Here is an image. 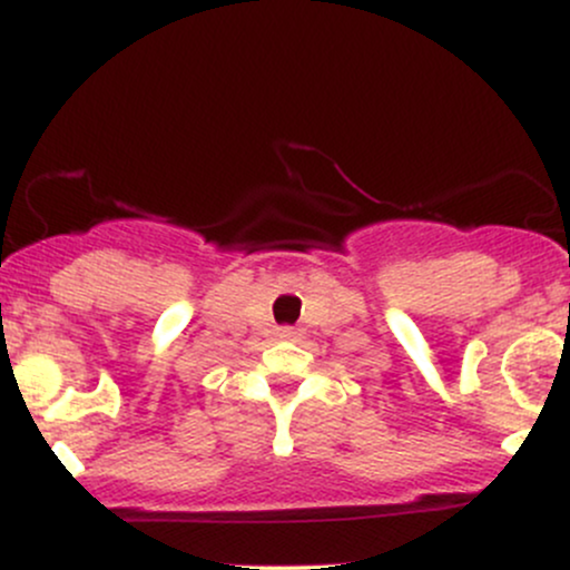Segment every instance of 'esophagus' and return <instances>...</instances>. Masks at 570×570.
I'll list each match as a JSON object with an SVG mask.
<instances>
[{
  "label": "esophagus",
  "mask_w": 570,
  "mask_h": 570,
  "mask_svg": "<svg viewBox=\"0 0 570 570\" xmlns=\"http://www.w3.org/2000/svg\"><path fill=\"white\" fill-rule=\"evenodd\" d=\"M278 337H281V340H294V337H297V332H294L292 326H281Z\"/></svg>",
  "instance_id": "1"
}]
</instances>
